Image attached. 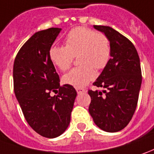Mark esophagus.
Segmentation results:
<instances>
[{"instance_id": "1", "label": "esophagus", "mask_w": 154, "mask_h": 154, "mask_svg": "<svg viewBox=\"0 0 154 154\" xmlns=\"http://www.w3.org/2000/svg\"><path fill=\"white\" fill-rule=\"evenodd\" d=\"M75 90H76V91H77V93H78V94H81V93H83V92L85 91V90L84 88L77 87V88H75Z\"/></svg>"}]
</instances>
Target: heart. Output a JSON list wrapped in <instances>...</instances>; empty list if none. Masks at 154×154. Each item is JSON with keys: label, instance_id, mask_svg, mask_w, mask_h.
Here are the masks:
<instances>
[{"label": "heart", "instance_id": "b5f03b06", "mask_svg": "<svg viewBox=\"0 0 154 154\" xmlns=\"http://www.w3.org/2000/svg\"><path fill=\"white\" fill-rule=\"evenodd\" d=\"M65 46H53L49 58L60 70H68L75 57L80 66L64 75L63 81L75 87H84L95 79L94 69H103L110 61L111 47L106 35L84 26L73 28L64 38Z\"/></svg>", "mask_w": 154, "mask_h": 154}]
</instances>
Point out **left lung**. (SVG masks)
Wrapping results in <instances>:
<instances>
[{"mask_svg":"<svg viewBox=\"0 0 154 154\" xmlns=\"http://www.w3.org/2000/svg\"><path fill=\"white\" fill-rule=\"evenodd\" d=\"M94 27L107 36L111 58L93 85L104 91L89 90L91 102L89 112L94 122L103 131L119 132L132 120L142 84V70L133 43L107 26Z\"/></svg>","mask_w":154,"mask_h":154,"instance_id":"8db88e82","label":"left lung"}]
</instances>
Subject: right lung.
<instances>
[{"label":"right lung","instance_id":"right-lung-1","mask_svg":"<svg viewBox=\"0 0 154 154\" xmlns=\"http://www.w3.org/2000/svg\"><path fill=\"white\" fill-rule=\"evenodd\" d=\"M51 27L39 31L24 43L16 56L13 85L25 119L39 135L60 136L70 122L77 92L70 85L59 84V76L49 58V50L60 32ZM52 92H59L52 97Z\"/></svg>","mask_w":154,"mask_h":154}]
</instances>
